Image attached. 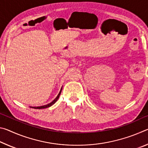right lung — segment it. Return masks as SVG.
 <instances>
[{
  "instance_id": "1",
  "label": "right lung",
  "mask_w": 148,
  "mask_h": 148,
  "mask_svg": "<svg viewBox=\"0 0 148 148\" xmlns=\"http://www.w3.org/2000/svg\"><path fill=\"white\" fill-rule=\"evenodd\" d=\"M61 91H62V87H61V90H60V91H59V92L58 95H57V97H56V99H55L53 100V101H52L51 102H50V103L47 104H46V105H44V106H36V107L30 106V108H35V109H44V108H49V107H50V106H51L52 105H53V104H54L55 103H56V102H57V100H58L59 97V96H60V95H61Z\"/></svg>"
}]
</instances>
